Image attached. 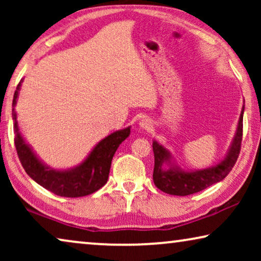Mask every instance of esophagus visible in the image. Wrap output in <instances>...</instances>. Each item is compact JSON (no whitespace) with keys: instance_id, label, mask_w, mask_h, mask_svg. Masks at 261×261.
Instances as JSON below:
<instances>
[{"instance_id":"esophagus-1","label":"esophagus","mask_w":261,"mask_h":261,"mask_svg":"<svg viewBox=\"0 0 261 261\" xmlns=\"http://www.w3.org/2000/svg\"><path fill=\"white\" fill-rule=\"evenodd\" d=\"M139 127L142 130H149L152 128V121L149 119H142L139 121Z\"/></svg>"}]
</instances>
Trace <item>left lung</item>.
I'll use <instances>...</instances> for the list:
<instances>
[{"label": "left lung", "instance_id": "1", "mask_svg": "<svg viewBox=\"0 0 261 261\" xmlns=\"http://www.w3.org/2000/svg\"><path fill=\"white\" fill-rule=\"evenodd\" d=\"M245 105L242 106L239 117L237 132L228 147L226 155L215 165L201 170H185L178 165L172 153L165 146L153 140L154 152V171L153 181L155 187L173 196H188L202 191L213 184L219 183L227 177L231 167L237 163L242 140V120H244Z\"/></svg>", "mask_w": 261, "mask_h": 261}]
</instances>
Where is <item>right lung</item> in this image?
<instances>
[{
	"label": "right lung",
	"instance_id": "1",
	"mask_svg": "<svg viewBox=\"0 0 261 261\" xmlns=\"http://www.w3.org/2000/svg\"><path fill=\"white\" fill-rule=\"evenodd\" d=\"M22 82L23 78L14 92L12 115L15 130L14 141L24 171L35 183L62 197H82L94 194L108 180L113 156L117 147L129 137L130 126L102 139L78 165L70 169H55L39 158L20 130L15 106Z\"/></svg>",
	"mask_w": 261,
	"mask_h": 261
}]
</instances>
